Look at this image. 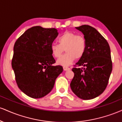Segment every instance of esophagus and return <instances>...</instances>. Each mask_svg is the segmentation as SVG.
Masks as SVG:
<instances>
[{
    "mask_svg": "<svg viewBox=\"0 0 122 122\" xmlns=\"http://www.w3.org/2000/svg\"><path fill=\"white\" fill-rule=\"evenodd\" d=\"M63 69H64V71H69V70L71 69H70V68H68V67H67V66H64L63 67Z\"/></svg>",
    "mask_w": 122,
    "mask_h": 122,
    "instance_id": "obj_1",
    "label": "esophagus"
}]
</instances>
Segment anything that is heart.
<instances>
[{"mask_svg":"<svg viewBox=\"0 0 122 122\" xmlns=\"http://www.w3.org/2000/svg\"><path fill=\"white\" fill-rule=\"evenodd\" d=\"M58 41L59 43H53L50 45L52 55L58 58L63 52L64 48L67 52L57 60V63L58 65H71L76 58L79 59L84 54L86 43L85 38L81 35H77L74 32L66 31L60 36Z\"/></svg>","mask_w":122,"mask_h":122,"instance_id":"heart-1","label":"heart"}]
</instances>
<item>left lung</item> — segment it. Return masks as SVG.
Returning <instances> with one entry per match:
<instances>
[{
    "label": "left lung",
    "instance_id": "8db88e82",
    "mask_svg": "<svg viewBox=\"0 0 122 122\" xmlns=\"http://www.w3.org/2000/svg\"><path fill=\"white\" fill-rule=\"evenodd\" d=\"M84 36L86 47L84 56L73 68L71 82L72 91L77 97L90 100L101 95L107 87L112 69L111 50L107 41L98 31L89 25L75 27Z\"/></svg>",
    "mask_w": 122,
    "mask_h": 122
}]
</instances>
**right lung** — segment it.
Masks as SVG:
<instances>
[{"instance_id": "obj_1", "label": "right lung", "mask_w": 122, "mask_h": 122, "mask_svg": "<svg viewBox=\"0 0 122 122\" xmlns=\"http://www.w3.org/2000/svg\"><path fill=\"white\" fill-rule=\"evenodd\" d=\"M58 33L56 29L37 26L29 29L14 46L12 68L16 84L29 97H44L52 90L56 79L63 71L56 62L50 45Z\"/></svg>"}]
</instances>
